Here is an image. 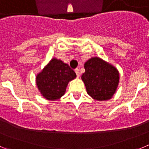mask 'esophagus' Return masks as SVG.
Wrapping results in <instances>:
<instances>
[{"label": "esophagus", "mask_w": 149, "mask_h": 149, "mask_svg": "<svg viewBox=\"0 0 149 149\" xmlns=\"http://www.w3.org/2000/svg\"><path fill=\"white\" fill-rule=\"evenodd\" d=\"M74 72H75L76 74H77V77H80V75H81V73H80V71H79L78 68H75V69H74Z\"/></svg>", "instance_id": "esophagus-1"}]
</instances>
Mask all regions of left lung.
Listing matches in <instances>:
<instances>
[{"label": "left lung", "mask_w": 149, "mask_h": 149, "mask_svg": "<svg viewBox=\"0 0 149 149\" xmlns=\"http://www.w3.org/2000/svg\"><path fill=\"white\" fill-rule=\"evenodd\" d=\"M84 68L81 79L89 95L98 101L112 98L119 83L117 68L98 56L89 59L84 63Z\"/></svg>", "instance_id": "obj_1"}]
</instances>
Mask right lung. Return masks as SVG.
I'll return each instance as SVG.
<instances>
[{
    "instance_id": "add662e5",
    "label": "right lung",
    "mask_w": 149,
    "mask_h": 149,
    "mask_svg": "<svg viewBox=\"0 0 149 149\" xmlns=\"http://www.w3.org/2000/svg\"><path fill=\"white\" fill-rule=\"evenodd\" d=\"M75 77V72L68 64L54 57L36 75V83L45 99L55 101L65 94L68 82Z\"/></svg>"
}]
</instances>
